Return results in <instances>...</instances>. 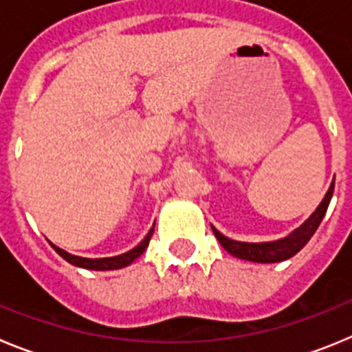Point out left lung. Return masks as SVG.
I'll use <instances>...</instances> for the list:
<instances>
[{
	"label": "left lung",
	"instance_id": "1",
	"mask_svg": "<svg viewBox=\"0 0 352 352\" xmlns=\"http://www.w3.org/2000/svg\"><path fill=\"white\" fill-rule=\"evenodd\" d=\"M335 179L329 185V190L326 192L322 203L317 206V210L310 214V219L298 227L296 231L291 232L287 238L278 239V241H268V243H243V241H234V239L226 238L220 234L213 227V232L217 239L220 241L223 248H226L231 256L238 257V259L252 261V263H280V261L289 259L294 254L301 250L305 245L309 243V239L312 238L314 232L317 231V227L321 223L322 217H324L326 210L329 206L331 195H333Z\"/></svg>",
	"mask_w": 352,
	"mask_h": 352
}]
</instances>
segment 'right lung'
Here are the masks:
<instances>
[{"label": "right lung", "instance_id": "obj_1", "mask_svg": "<svg viewBox=\"0 0 352 352\" xmlns=\"http://www.w3.org/2000/svg\"><path fill=\"white\" fill-rule=\"evenodd\" d=\"M153 231H155V226L149 229V232L146 234V238L142 239L141 243H139L135 248H132L130 252H126V254H121V256H116V257H104V259H86V257H77V256H72V254H68V252L61 250V248L54 247V245H52V247H54V250L58 252V254H60L65 261H68V263L74 264V266H79V268L95 270V272L120 270V268H123V266H129L130 263H133V261L138 259L142 252L148 248L149 239H151V236H153Z\"/></svg>", "mask_w": 352, "mask_h": 352}]
</instances>
